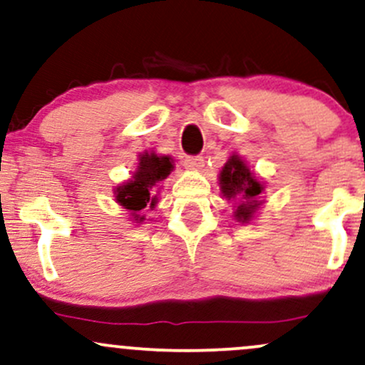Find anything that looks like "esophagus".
Instances as JSON below:
<instances>
[{
	"instance_id": "1",
	"label": "esophagus",
	"mask_w": 365,
	"mask_h": 365,
	"mask_svg": "<svg viewBox=\"0 0 365 365\" xmlns=\"http://www.w3.org/2000/svg\"><path fill=\"white\" fill-rule=\"evenodd\" d=\"M183 166L187 170H200L204 166V158L202 156H187L183 159Z\"/></svg>"
}]
</instances>
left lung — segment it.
I'll use <instances>...</instances> for the list:
<instances>
[{
    "label": "left lung",
    "mask_w": 365,
    "mask_h": 365,
    "mask_svg": "<svg viewBox=\"0 0 365 365\" xmlns=\"http://www.w3.org/2000/svg\"><path fill=\"white\" fill-rule=\"evenodd\" d=\"M220 188L226 199L237 200L233 216L240 223H249L261 207L264 185L238 154H232L225 163L220 173Z\"/></svg>",
    "instance_id": "1"
}]
</instances>
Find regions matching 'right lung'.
<instances>
[{"label":"right lung","mask_w":365,"mask_h":365,"mask_svg":"<svg viewBox=\"0 0 365 365\" xmlns=\"http://www.w3.org/2000/svg\"><path fill=\"white\" fill-rule=\"evenodd\" d=\"M173 168V159L170 156L144 153L139 156V166L133 177L115 188L116 202L127 209L133 223H142L145 220L142 209L156 207L158 183L168 177Z\"/></svg>","instance_id":"add662e5"}]
</instances>
